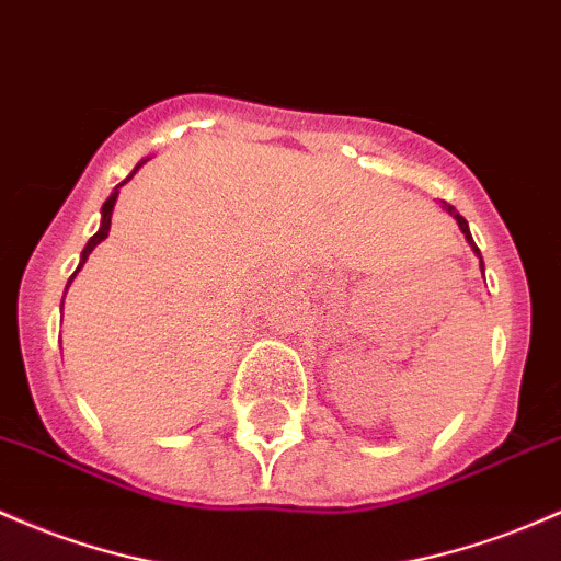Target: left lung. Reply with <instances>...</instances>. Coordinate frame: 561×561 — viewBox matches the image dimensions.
Segmentation results:
<instances>
[{
    "mask_svg": "<svg viewBox=\"0 0 561 561\" xmlns=\"http://www.w3.org/2000/svg\"><path fill=\"white\" fill-rule=\"evenodd\" d=\"M442 210H447V213H450V215H453V218H455V220H458V226H460V231H463L466 242H469V244H471V250H473V252H477L479 263H482V252H479V248H477V244H473V237H471V231H469V224H466V218H463V215H460L458 210H455V207H453V205H447V202H442ZM482 271H484V263H482Z\"/></svg>",
    "mask_w": 561,
    "mask_h": 561,
    "instance_id": "left-lung-1",
    "label": "left lung"
}]
</instances>
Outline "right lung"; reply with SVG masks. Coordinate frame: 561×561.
Listing matches in <instances>:
<instances>
[{
    "label": "right lung",
    "mask_w": 561,
    "mask_h": 561,
    "mask_svg": "<svg viewBox=\"0 0 561 561\" xmlns=\"http://www.w3.org/2000/svg\"><path fill=\"white\" fill-rule=\"evenodd\" d=\"M146 162H149V157H146V159H140V162H138V164H135V170L130 172V175H127V178H125V181H122V183H119V186H116L114 191H111V196H108V199H106V202H103V207H101V229H98L95 233H92V237H90V242H88V244H84V250H82V257H79V266H77V271H73V274H71L69 285H71V282H73V276H77V274H79V268H82V266H84V261H88V257H90V252H92V250H95V248H98V244H101V242H103V239H106V237H108V229H111V213H114V205H116V196H119V188H122V186H125V183H127V181H130V178L135 175V172H138L140 168H144V164H146ZM69 285H66V290H69Z\"/></svg>",
    "instance_id": "obj_1"
}]
</instances>
